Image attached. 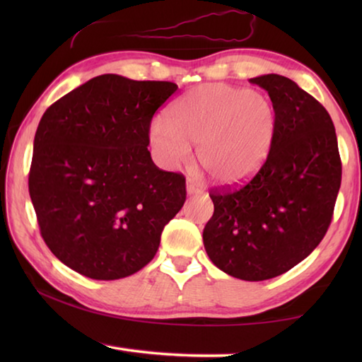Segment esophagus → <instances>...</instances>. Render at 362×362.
<instances>
[{
	"instance_id": "1",
	"label": "esophagus",
	"mask_w": 362,
	"mask_h": 362,
	"mask_svg": "<svg viewBox=\"0 0 362 362\" xmlns=\"http://www.w3.org/2000/svg\"><path fill=\"white\" fill-rule=\"evenodd\" d=\"M203 193V189H201L199 187H196L193 182H187V194H201Z\"/></svg>"
}]
</instances>
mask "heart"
<instances>
[{
  "label": "heart",
  "instance_id": "obj_1",
  "mask_svg": "<svg viewBox=\"0 0 362 362\" xmlns=\"http://www.w3.org/2000/svg\"><path fill=\"white\" fill-rule=\"evenodd\" d=\"M166 121L150 126L151 150L164 166L185 163L189 145L220 185H240L259 173L272 148L276 116L265 95L230 84H203L177 99Z\"/></svg>",
  "mask_w": 362,
  "mask_h": 362
}]
</instances>
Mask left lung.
I'll return each mask as SVG.
<instances>
[{
  "label": "left lung",
  "instance_id": "obj_1",
  "mask_svg": "<svg viewBox=\"0 0 362 362\" xmlns=\"http://www.w3.org/2000/svg\"><path fill=\"white\" fill-rule=\"evenodd\" d=\"M268 90L276 126L268 158L247 185L212 192L203 231L214 265L243 281H265L306 259L326 235L341 182L327 110L292 79L250 78Z\"/></svg>",
  "mask_w": 362,
  "mask_h": 362
}]
</instances>
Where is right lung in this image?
Masks as SVG:
<instances>
[{"label":"right lung","mask_w":362,"mask_h":362,"mask_svg":"<svg viewBox=\"0 0 362 362\" xmlns=\"http://www.w3.org/2000/svg\"><path fill=\"white\" fill-rule=\"evenodd\" d=\"M177 90L169 81L100 75L49 107L28 175L41 236L90 279L131 276L151 262L185 203V179L155 166L153 115Z\"/></svg>","instance_id":"1"}]
</instances>
